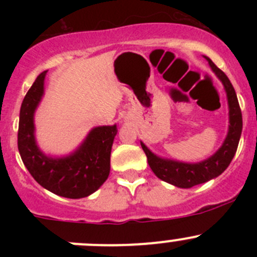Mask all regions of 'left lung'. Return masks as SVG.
<instances>
[{"instance_id": "8db88e82", "label": "left lung", "mask_w": 257, "mask_h": 257, "mask_svg": "<svg viewBox=\"0 0 257 257\" xmlns=\"http://www.w3.org/2000/svg\"><path fill=\"white\" fill-rule=\"evenodd\" d=\"M205 59L209 62L212 72L224 84L227 104H229V131H227L226 138L221 147L219 148V150L200 163H183L158 157L148 149L143 142H141L142 148L148 158V164L153 173L159 179L172 184V185L178 186V188H191V186L206 183L224 173V170L229 167L235 153H236L241 131H242V115H241L236 93H235L231 82L221 69H219L212 63L211 59L208 57H205Z\"/></svg>"}]
</instances>
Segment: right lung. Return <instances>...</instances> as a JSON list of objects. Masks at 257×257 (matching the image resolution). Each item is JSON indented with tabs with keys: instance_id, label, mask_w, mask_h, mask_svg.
<instances>
[{
	"instance_id": "obj_1",
	"label": "right lung",
	"mask_w": 257,
	"mask_h": 257,
	"mask_svg": "<svg viewBox=\"0 0 257 257\" xmlns=\"http://www.w3.org/2000/svg\"><path fill=\"white\" fill-rule=\"evenodd\" d=\"M42 72L26 94L20 110L18 150L33 179L45 189L69 199L90 195L103 185L110 172V152L116 125L95 126L72 154L48 157L41 152L35 138V112L45 93Z\"/></svg>"
}]
</instances>
